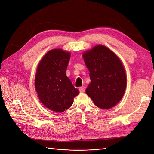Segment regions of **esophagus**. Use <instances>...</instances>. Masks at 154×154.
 <instances>
[{
	"instance_id": "obj_1",
	"label": "esophagus",
	"mask_w": 154,
	"mask_h": 154,
	"mask_svg": "<svg viewBox=\"0 0 154 154\" xmlns=\"http://www.w3.org/2000/svg\"><path fill=\"white\" fill-rule=\"evenodd\" d=\"M85 89H86V87L82 86L79 88V92L80 93H84L85 92Z\"/></svg>"
}]
</instances>
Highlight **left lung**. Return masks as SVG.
I'll list each match as a JSON object with an SVG mask.
<instances>
[{
    "instance_id": "left-lung-1",
    "label": "left lung",
    "mask_w": 154,
    "mask_h": 154,
    "mask_svg": "<svg viewBox=\"0 0 154 154\" xmlns=\"http://www.w3.org/2000/svg\"><path fill=\"white\" fill-rule=\"evenodd\" d=\"M89 71L91 83L86 90L96 106L102 109L114 106L124 96L126 75L121 60L102 45L82 54Z\"/></svg>"
}]
</instances>
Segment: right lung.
<instances>
[{"label": "right lung", "instance_id": "right-lung-1", "mask_svg": "<svg viewBox=\"0 0 154 154\" xmlns=\"http://www.w3.org/2000/svg\"><path fill=\"white\" fill-rule=\"evenodd\" d=\"M70 53L60 49L49 51L40 62L35 79L40 101L49 109L63 112L72 106L79 93L66 75Z\"/></svg>", "mask_w": 154, "mask_h": 154}]
</instances>
